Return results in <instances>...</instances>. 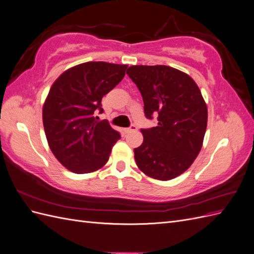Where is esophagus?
Masks as SVG:
<instances>
[{
	"mask_svg": "<svg viewBox=\"0 0 254 254\" xmlns=\"http://www.w3.org/2000/svg\"><path fill=\"white\" fill-rule=\"evenodd\" d=\"M136 129H137V128H136L135 125H131V126L128 127V128H125L124 131H125L126 133H129V132H131V131H135Z\"/></svg>",
	"mask_w": 254,
	"mask_h": 254,
	"instance_id": "obj_1",
	"label": "esophagus"
}]
</instances>
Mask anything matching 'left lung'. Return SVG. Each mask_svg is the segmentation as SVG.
I'll return each instance as SVG.
<instances>
[{"label":"left lung","mask_w":254,"mask_h":254,"mask_svg":"<svg viewBox=\"0 0 254 254\" xmlns=\"http://www.w3.org/2000/svg\"><path fill=\"white\" fill-rule=\"evenodd\" d=\"M126 73L143 97L145 117H158L156 127L141 129L136 165L151 178L174 179L201 149L207 122L201 92L188 74L167 65H132Z\"/></svg>","instance_id":"left-lung-1"}]
</instances>
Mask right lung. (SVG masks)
<instances>
[{"label":"right lung","instance_id":"1","mask_svg":"<svg viewBox=\"0 0 254 254\" xmlns=\"http://www.w3.org/2000/svg\"><path fill=\"white\" fill-rule=\"evenodd\" d=\"M127 67L92 61L68 68L53 83L43 106V126L52 152L68 171H97L121 139L108 121L98 122L95 114L104 112L102 98L124 78Z\"/></svg>","mask_w":254,"mask_h":254}]
</instances>
